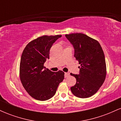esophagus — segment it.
Listing matches in <instances>:
<instances>
[{
  "label": "esophagus",
  "mask_w": 121,
  "mask_h": 121,
  "mask_svg": "<svg viewBox=\"0 0 121 121\" xmlns=\"http://www.w3.org/2000/svg\"><path fill=\"white\" fill-rule=\"evenodd\" d=\"M69 73H65V78H66V77H69Z\"/></svg>",
  "instance_id": "esophagus-1"
}]
</instances>
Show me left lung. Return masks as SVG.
Listing matches in <instances>:
<instances>
[{
    "instance_id": "obj_1",
    "label": "left lung",
    "mask_w": 121,
    "mask_h": 121,
    "mask_svg": "<svg viewBox=\"0 0 121 121\" xmlns=\"http://www.w3.org/2000/svg\"><path fill=\"white\" fill-rule=\"evenodd\" d=\"M74 49V56L81 65L79 74L70 73L76 84L70 87L75 96L85 98L96 93L105 81L106 66L105 55L98 41L86 35H65Z\"/></svg>"
}]
</instances>
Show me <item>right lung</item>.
<instances>
[{
  "instance_id": "right-lung-1",
  "label": "right lung",
  "mask_w": 121,
  "mask_h": 121,
  "mask_svg": "<svg viewBox=\"0 0 121 121\" xmlns=\"http://www.w3.org/2000/svg\"><path fill=\"white\" fill-rule=\"evenodd\" d=\"M61 35L43 36L31 41L25 47L20 63V78L23 87L32 98L46 101L56 93L64 72L51 71L44 66L53 44Z\"/></svg>"
}]
</instances>
